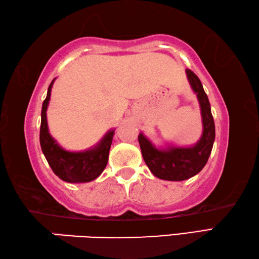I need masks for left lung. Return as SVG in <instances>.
Here are the masks:
<instances>
[{"mask_svg": "<svg viewBox=\"0 0 259 259\" xmlns=\"http://www.w3.org/2000/svg\"><path fill=\"white\" fill-rule=\"evenodd\" d=\"M187 76L200 104L203 128L200 140L192 147H169L161 150L142 133L139 135L140 148L149 169L156 178L166 181H184L197 175L207 164L215 141V124L209 100L198 76L190 69H187Z\"/></svg>", "mask_w": 259, "mask_h": 259, "instance_id": "obj_1", "label": "left lung"}]
</instances>
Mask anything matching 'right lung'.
I'll list each match as a JSON object with an SVG mask.
<instances>
[{
  "mask_svg": "<svg viewBox=\"0 0 259 259\" xmlns=\"http://www.w3.org/2000/svg\"><path fill=\"white\" fill-rule=\"evenodd\" d=\"M54 79L49 86L47 98L43 101L42 106L39 131L40 148H42V151L53 173L59 179L68 183L91 182V181L99 178L106 168L115 130L109 131L97 146L89 149V150L71 152L59 146L56 140L49 133L47 120V109L50 97H51Z\"/></svg>",
  "mask_w": 259,
  "mask_h": 259,
  "instance_id": "add662e5",
  "label": "right lung"
}]
</instances>
